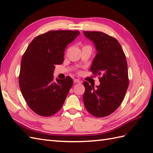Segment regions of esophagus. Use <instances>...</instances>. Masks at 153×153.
Wrapping results in <instances>:
<instances>
[{"instance_id": "esophagus-1", "label": "esophagus", "mask_w": 153, "mask_h": 153, "mask_svg": "<svg viewBox=\"0 0 153 153\" xmlns=\"http://www.w3.org/2000/svg\"><path fill=\"white\" fill-rule=\"evenodd\" d=\"M74 83H80L81 82V81L79 80V79H74Z\"/></svg>"}]
</instances>
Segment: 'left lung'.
Segmentation results:
<instances>
[{
	"instance_id": "left-lung-1",
	"label": "left lung",
	"mask_w": 153,
	"mask_h": 153,
	"mask_svg": "<svg viewBox=\"0 0 153 153\" xmlns=\"http://www.w3.org/2000/svg\"><path fill=\"white\" fill-rule=\"evenodd\" d=\"M92 41L97 53L91 71L99 75L100 85L95 88L83 82V99L91 114L98 118L111 114L121 105L129 86L128 64L121 45L115 38L100 31H83Z\"/></svg>"
}]
</instances>
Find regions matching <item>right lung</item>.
Listing matches in <instances>:
<instances>
[{
  "label": "right lung",
  "instance_id": "right-lung-1",
  "mask_svg": "<svg viewBox=\"0 0 153 153\" xmlns=\"http://www.w3.org/2000/svg\"><path fill=\"white\" fill-rule=\"evenodd\" d=\"M78 31H50L33 39L23 55L19 85L29 107L37 114L48 117L58 112L73 85L70 76L53 82L55 65L64 61L67 45Z\"/></svg>",
  "mask_w": 153,
  "mask_h": 153
}]
</instances>
